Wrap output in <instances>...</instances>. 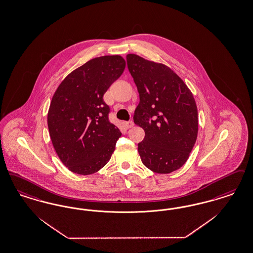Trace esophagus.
<instances>
[{
	"label": "esophagus",
	"instance_id": "1",
	"mask_svg": "<svg viewBox=\"0 0 253 253\" xmlns=\"http://www.w3.org/2000/svg\"><path fill=\"white\" fill-rule=\"evenodd\" d=\"M124 127H125V129H130L131 128L132 126H133V122H124Z\"/></svg>",
	"mask_w": 253,
	"mask_h": 253
}]
</instances>
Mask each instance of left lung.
<instances>
[{
	"label": "left lung",
	"instance_id": "left-lung-1",
	"mask_svg": "<svg viewBox=\"0 0 253 253\" xmlns=\"http://www.w3.org/2000/svg\"><path fill=\"white\" fill-rule=\"evenodd\" d=\"M126 59L140 99L133 122L145 131L138 143L142 163L155 173H171L187 161L197 140L198 109L192 92L162 63L133 53Z\"/></svg>",
	"mask_w": 253,
	"mask_h": 253
}]
</instances>
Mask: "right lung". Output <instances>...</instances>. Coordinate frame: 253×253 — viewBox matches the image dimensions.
<instances>
[{"label":"right lung","mask_w":253,"mask_h":253,"mask_svg":"<svg viewBox=\"0 0 253 253\" xmlns=\"http://www.w3.org/2000/svg\"><path fill=\"white\" fill-rule=\"evenodd\" d=\"M125 66L121 55L93 58L71 71L52 96L50 137L61 162L73 173L93 174L111 158L122 132L108 120L103 95Z\"/></svg>","instance_id":"right-lung-1"}]
</instances>
